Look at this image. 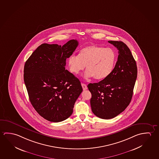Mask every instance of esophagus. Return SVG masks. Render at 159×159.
<instances>
[{"label":"esophagus","mask_w":159,"mask_h":159,"mask_svg":"<svg viewBox=\"0 0 159 159\" xmlns=\"http://www.w3.org/2000/svg\"><path fill=\"white\" fill-rule=\"evenodd\" d=\"M81 86H82V88H83V89L84 90H85L88 89L87 85H86V84H81Z\"/></svg>","instance_id":"obj_1"}]
</instances>
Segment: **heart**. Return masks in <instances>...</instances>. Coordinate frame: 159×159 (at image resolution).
<instances>
[{
  "instance_id": "1",
  "label": "heart",
  "mask_w": 159,
  "mask_h": 159,
  "mask_svg": "<svg viewBox=\"0 0 159 159\" xmlns=\"http://www.w3.org/2000/svg\"><path fill=\"white\" fill-rule=\"evenodd\" d=\"M116 55L111 49L90 45L81 50L78 55H71L68 63L71 73L78 74L86 65L85 78L101 80L112 71Z\"/></svg>"
}]
</instances>
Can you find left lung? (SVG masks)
Segmentation results:
<instances>
[{"mask_svg":"<svg viewBox=\"0 0 159 159\" xmlns=\"http://www.w3.org/2000/svg\"><path fill=\"white\" fill-rule=\"evenodd\" d=\"M119 50L117 62L109 75L88 85L91 94V110L96 116L110 119L124 111L132 99L137 78V66L128 46L122 42L108 41Z\"/></svg>","mask_w":159,"mask_h":159,"instance_id":"1","label":"left lung"}]
</instances>
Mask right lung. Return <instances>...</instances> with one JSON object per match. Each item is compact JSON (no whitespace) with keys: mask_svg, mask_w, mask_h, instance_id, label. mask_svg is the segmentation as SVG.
<instances>
[{"mask_svg":"<svg viewBox=\"0 0 159 159\" xmlns=\"http://www.w3.org/2000/svg\"><path fill=\"white\" fill-rule=\"evenodd\" d=\"M78 44L74 39L63 46L42 44L25 63L24 80L29 100L37 112L51 122L70 116L83 91L79 80L65 68L66 59Z\"/></svg>","mask_w":159,"mask_h":159,"instance_id":"right-lung-1","label":"right lung"}]
</instances>
